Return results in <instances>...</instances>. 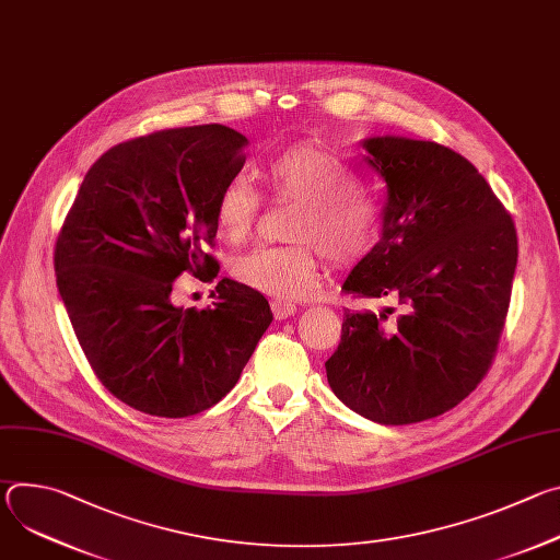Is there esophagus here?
I'll use <instances>...</instances> for the list:
<instances>
[{
    "instance_id": "esophagus-1",
    "label": "esophagus",
    "mask_w": 560,
    "mask_h": 560,
    "mask_svg": "<svg viewBox=\"0 0 560 560\" xmlns=\"http://www.w3.org/2000/svg\"><path fill=\"white\" fill-rule=\"evenodd\" d=\"M272 312L277 318H288L296 312V305L288 303V301H272Z\"/></svg>"
}]
</instances>
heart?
<instances>
[{"mask_svg": "<svg viewBox=\"0 0 560 560\" xmlns=\"http://www.w3.org/2000/svg\"><path fill=\"white\" fill-rule=\"evenodd\" d=\"M266 179L277 201L299 203L285 246H259L234 261L244 285L281 301L310 294L322 277L324 255L339 264L363 257L378 238L383 201L359 186L354 171L337 154L312 143H296L275 154ZM261 210L259 190L244 177L225 182L217 195L214 221L221 236L242 244Z\"/></svg>", "mask_w": 560, "mask_h": 560, "instance_id": "b5f03b06", "label": "heart"}]
</instances>
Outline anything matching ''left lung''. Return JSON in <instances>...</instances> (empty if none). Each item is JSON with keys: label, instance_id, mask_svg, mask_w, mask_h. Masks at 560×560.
<instances>
[{"label": "left lung", "instance_id": "obj_1", "mask_svg": "<svg viewBox=\"0 0 560 560\" xmlns=\"http://www.w3.org/2000/svg\"><path fill=\"white\" fill-rule=\"evenodd\" d=\"M363 148L387 184L383 236L343 290L392 303L378 314L346 310L326 372L350 410L408 425L458 406L492 368L518 236L463 154L406 137H374Z\"/></svg>", "mask_w": 560, "mask_h": 560}]
</instances>
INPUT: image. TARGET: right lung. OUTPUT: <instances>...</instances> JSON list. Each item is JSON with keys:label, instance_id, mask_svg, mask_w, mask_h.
Instances as JSON below:
<instances>
[{"label": "right lung", "instance_id": "add662e5", "mask_svg": "<svg viewBox=\"0 0 560 560\" xmlns=\"http://www.w3.org/2000/svg\"><path fill=\"white\" fill-rule=\"evenodd\" d=\"M228 126L166 128L106 150L55 244L59 294L95 376L121 404L162 419L199 415L234 387L272 322L268 299L230 279L214 303L175 305V283H212L214 203L244 168Z\"/></svg>", "mask_w": 560, "mask_h": 560}]
</instances>
